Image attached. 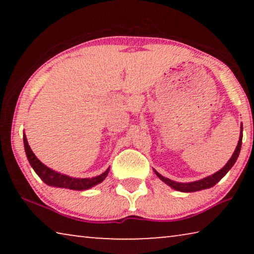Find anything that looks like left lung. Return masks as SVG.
Listing matches in <instances>:
<instances>
[{
  "label": "left lung",
  "instance_id": "1",
  "mask_svg": "<svg viewBox=\"0 0 254 254\" xmlns=\"http://www.w3.org/2000/svg\"><path fill=\"white\" fill-rule=\"evenodd\" d=\"M242 128V127H241ZM242 131H241V134H240V140H239V143H238V147H236L235 151L233 153V156L231 157V159L229 160V162L226 163V165L223 167L221 170H218L217 173H215L212 176H208V177H206L201 180H197V182L194 183H177V182H174V180H170L168 178H165L163 176H161L160 174H158L156 171V174L159 178H160L163 183H166L167 185H169L170 187H173L176 190H179V191H185V192H191V191H197V190H201V189H207L210 188L216 185L220 180L224 177V176L227 174V171H229L233 165L236 161V159H238L240 151H241V144H242Z\"/></svg>",
  "mask_w": 254,
  "mask_h": 254
}]
</instances>
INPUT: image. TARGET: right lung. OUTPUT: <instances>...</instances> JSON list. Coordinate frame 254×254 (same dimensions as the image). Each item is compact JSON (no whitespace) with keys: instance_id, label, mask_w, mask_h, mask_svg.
<instances>
[{"instance_id":"add662e5","label":"right lung","mask_w":254,"mask_h":254,"mask_svg":"<svg viewBox=\"0 0 254 254\" xmlns=\"http://www.w3.org/2000/svg\"><path fill=\"white\" fill-rule=\"evenodd\" d=\"M23 142H24L25 153H27L30 165L32 166V168L34 171H36V174L42 179V182L46 183L47 185H49V186L69 188V189H74V190H84V189H88L93 186H95L97 184L102 183L103 180L106 178L107 174H109L110 169H107L104 174L97 176V177L78 179V178H71V177H68L66 175L56 173V171L51 170L50 168H48V167H46L44 163L39 160V159L34 156L32 150L30 149V145L28 143L25 134L23 135Z\"/></svg>"}]
</instances>
